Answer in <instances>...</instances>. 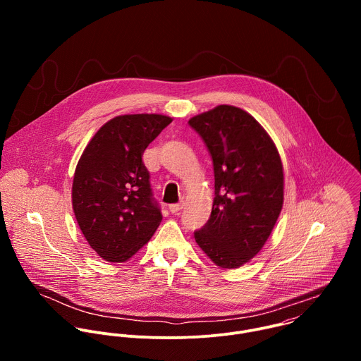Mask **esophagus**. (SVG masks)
Listing matches in <instances>:
<instances>
[{
  "label": "esophagus",
  "instance_id": "obj_1",
  "mask_svg": "<svg viewBox=\"0 0 361 361\" xmlns=\"http://www.w3.org/2000/svg\"><path fill=\"white\" fill-rule=\"evenodd\" d=\"M183 205H184V202L180 201V202H176V204H170L169 209H170L171 213H178L183 209Z\"/></svg>",
  "mask_w": 361,
  "mask_h": 361
}]
</instances>
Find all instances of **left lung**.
<instances>
[{
	"mask_svg": "<svg viewBox=\"0 0 361 361\" xmlns=\"http://www.w3.org/2000/svg\"><path fill=\"white\" fill-rule=\"evenodd\" d=\"M188 124L209 148L216 194L194 238L219 267L238 269L263 248L283 209L280 154L259 121L234 106H217Z\"/></svg>",
	"mask_w": 361,
	"mask_h": 361,
	"instance_id": "1",
	"label": "left lung"
}]
</instances>
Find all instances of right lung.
<instances>
[{"label":"right lung","instance_id":"obj_1","mask_svg":"<svg viewBox=\"0 0 361 361\" xmlns=\"http://www.w3.org/2000/svg\"><path fill=\"white\" fill-rule=\"evenodd\" d=\"M171 121L161 114L114 117L81 154L73 181V210L90 247L106 262L131 259L161 223L142 154Z\"/></svg>","mask_w":361,"mask_h":361}]
</instances>
